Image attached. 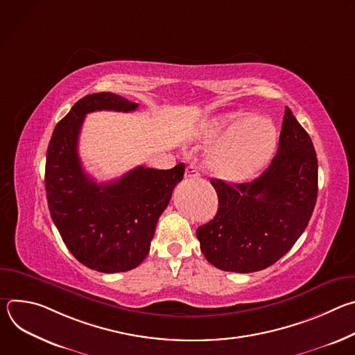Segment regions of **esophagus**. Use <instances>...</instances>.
<instances>
[{"label":"esophagus","mask_w":355,"mask_h":355,"mask_svg":"<svg viewBox=\"0 0 355 355\" xmlns=\"http://www.w3.org/2000/svg\"><path fill=\"white\" fill-rule=\"evenodd\" d=\"M200 175V167L196 164H189L185 168V177L188 178H198Z\"/></svg>","instance_id":"34e87169"}]
</instances>
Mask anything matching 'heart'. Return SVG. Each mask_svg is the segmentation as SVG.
<instances>
[{
    "label": "heart",
    "mask_w": 355,
    "mask_h": 355,
    "mask_svg": "<svg viewBox=\"0 0 355 355\" xmlns=\"http://www.w3.org/2000/svg\"><path fill=\"white\" fill-rule=\"evenodd\" d=\"M212 139H225L215 153L220 173L232 178H247L263 168L277 146V128L267 116L229 114L208 129Z\"/></svg>",
    "instance_id": "heart-1"
}]
</instances>
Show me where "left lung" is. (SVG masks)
<instances>
[{
  "label": "left lung",
  "instance_id": "8db88e82",
  "mask_svg": "<svg viewBox=\"0 0 355 355\" xmlns=\"http://www.w3.org/2000/svg\"><path fill=\"white\" fill-rule=\"evenodd\" d=\"M219 208L196 229L200 251L219 270L256 272L292 248L305 232L318 198V159L308 132L285 107L277 155L251 182L212 178Z\"/></svg>",
  "mask_w": 355,
  "mask_h": 355
}]
</instances>
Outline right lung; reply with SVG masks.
<instances>
[{"instance_id":"right-lung-1","label":"right lung","mask_w":355,"mask_h":355,"mask_svg":"<svg viewBox=\"0 0 355 355\" xmlns=\"http://www.w3.org/2000/svg\"><path fill=\"white\" fill-rule=\"evenodd\" d=\"M137 107L112 92L85 95L56 125L47 147L44 185L50 215L71 254L99 272H125L147 257L159 218L185 171L184 163L171 170L139 166L104 184L84 173L77 148L85 115L132 112Z\"/></svg>"}]
</instances>
